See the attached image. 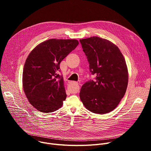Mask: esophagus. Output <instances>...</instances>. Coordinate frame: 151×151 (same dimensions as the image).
I'll return each instance as SVG.
<instances>
[{
    "mask_svg": "<svg viewBox=\"0 0 151 151\" xmlns=\"http://www.w3.org/2000/svg\"><path fill=\"white\" fill-rule=\"evenodd\" d=\"M74 83H75V84H77V85H78V84H79V81H78V82H75Z\"/></svg>",
    "mask_w": 151,
    "mask_h": 151,
    "instance_id": "34e87169",
    "label": "esophagus"
}]
</instances>
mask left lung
Returning <instances> with one entry per match:
<instances>
[{
  "mask_svg": "<svg viewBox=\"0 0 151 151\" xmlns=\"http://www.w3.org/2000/svg\"><path fill=\"white\" fill-rule=\"evenodd\" d=\"M95 79L85 82L79 96L88 111L105 114L115 109L127 90L128 74L119 49L111 41L97 36L79 40Z\"/></svg>",
  "mask_w": 151,
  "mask_h": 151,
  "instance_id": "left-lung-1",
  "label": "left lung"
}]
</instances>
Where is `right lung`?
<instances>
[{
  "label": "right lung",
  "instance_id": "right-lung-1",
  "mask_svg": "<svg viewBox=\"0 0 151 151\" xmlns=\"http://www.w3.org/2000/svg\"><path fill=\"white\" fill-rule=\"evenodd\" d=\"M79 44L76 39H51L40 43L24 64L23 86L30 103L37 111L52 112L66 98L60 64Z\"/></svg>",
  "mask_w": 151,
  "mask_h": 151
}]
</instances>
